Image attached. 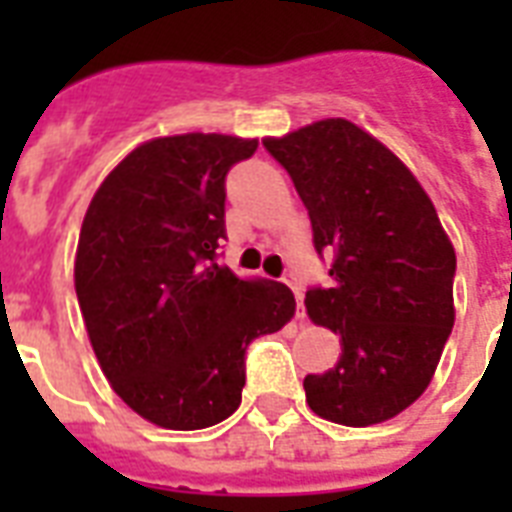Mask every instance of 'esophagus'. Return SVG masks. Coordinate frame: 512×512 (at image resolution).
<instances>
[{
    "label": "esophagus",
    "instance_id": "esophagus-1",
    "mask_svg": "<svg viewBox=\"0 0 512 512\" xmlns=\"http://www.w3.org/2000/svg\"><path fill=\"white\" fill-rule=\"evenodd\" d=\"M287 284H289V287H292V292H295V300H297V319L303 321V316H305V313H303V287L297 284L295 276H289Z\"/></svg>",
    "mask_w": 512,
    "mask_h": 512
}]
</instances>
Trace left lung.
<instances>
[{"label":"left lung","instance_id":"8db88e82","mask_svg":"<svg viewBox=\"0 0 512 512\" xmlns=\"http://www.w3.org/2000/svg\"><path fill=\"white\" fill-rule=\"evenodd\" d=\"M263 146L289 172L332 252V287L305 295L308 319L342 353L303 380L313 412L337 425L393 420L425 393L454 327L457 255L436 207L388 146L348 119H321Z\"/></svg>","mask_w":512,"mask_h":512}]
</instances>
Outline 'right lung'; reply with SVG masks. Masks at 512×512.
Listing matches in <instances>:
<instances>
[{"label": "right lung", "mask_w": 512, "mask_h": 512, "mask_svg": "<svg viewBox=\"0 0 512 512\" xmlns=\"http://www.w3.org/2000/svg\"><path fill=\"white\" fill-rule=\"evenodd\" d=\"M255 138L185 132L132 148L92 196L74 260L84 327L114 393L170 430L241 404L244 350L295 316L279 281L215 263L225 175Z\"/></svg>", "instance_id": "add662e5"}]
</instances>
